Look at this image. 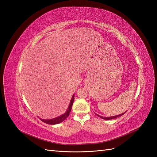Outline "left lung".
<instances>
[{
    "label": "left lung",
    "instance_id": "1",
    "mask_svg": "<svg viewBox=\"0 0 157 157\" xmlns=\"http://www.w3.org/2000/svg\"><path fill=\"white\" fill-rule=\"evenodd\" d=\"M125 112H126V111H125ZM125 112L122 113H121V114H118V115H103V114H99L98 113H96V112H95V113H96V115L98 117L103 118V119H105V120H111V119H113V118H117V117H121V116L123 115H124V114L125 113Z\"/></svg>",
    "mask_w": 157,
    "mask_h": 157
}]
</instances>
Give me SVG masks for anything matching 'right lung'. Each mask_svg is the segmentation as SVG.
<instances>
[{
    "instance_id": "add662e5",
    "label": "right lung",
    "mask_w": 157,
    "mask_h": 157,
    "mask_svg": "<svg viewBox=\"0 0 157 157\" xmlns=\"http://www.w3.org/2000/svg\"><path fill=\"white\" fill-rule=\"evenodd\" d=\"M74 96H75V95L73 94L72 98H71V101L67 107V110H66L64 113L61 114V115H59L58 116L52 118H48V119H44V118H39L40 120L42 121V122L46 123V124H59V123L65 121V118L68 117V116L69 115V113L71 110V108H72V105H73V101H74Z\"/></svg>"
}]
</instances>
